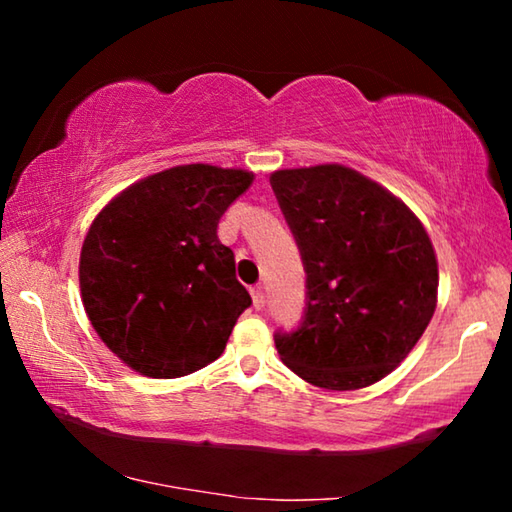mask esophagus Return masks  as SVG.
I'll return each mask as SVG.
<instances>
[{"label": "esophagus", "mask_w": 512, "mask_h": 512, "mask_svg": "<svg viewBox=\"0 0 512 512\" xmlns=\"http://www.w3.org/2000/svg\"><path fill=\"white\" fill-rule=\"evenodd\" d=\"M250 296H253V307H255V309H262V307H264L266 298H264V289H262V287H253V289H250Z\"/></svg>", "instance_id": "34e87169"}]
</instances>
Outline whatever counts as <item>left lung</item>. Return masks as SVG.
Wrapping results in <instances>:
<instances>
[{"mask_svg": "<svg viewBox=\"0 0 512 512\" xmlns=\"http://www.w3.org/2000/svg\"><path fill=\"white\" fill-rule=\"evenodd\" d=\"M307 273L305 316L275 332L284 366L357 391L400 366L436 311L438 262L409 207L341 164L271 173Z\"/></svg>", "mask_w": 512, "mask_h": 512, "instance_id": "left-lung-1", "label": "left lung"}]
</instances>
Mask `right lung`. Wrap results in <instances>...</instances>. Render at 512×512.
<instances>
[{"mask_svg":"<svg viewBox=\"0 0 512 512\" xmlns=\"http://www.w3.org/2000/svg\"><path fill=\"white\" fill-rule=\"evenodd\" d=\"M253 173L183 164L103 207L83 241L79 282L101 341L140 375L185 377L221 357L253 305L219 219Z\"/></svg>","mask_w":512,"mask_h":512,"instance_id":"add662e5","label":"right lung"}]
</instances>
